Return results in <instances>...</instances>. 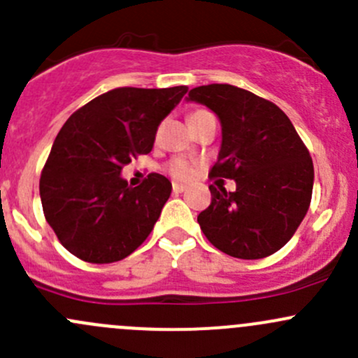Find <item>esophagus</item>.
<instances>
[{
    "label": "esophagus",
    "instance_id": "34e87169",
    "mask_svg": "<svg viewBox=\"0 0 358 358\" xmlns=\"http://www.w3.org/2000/svg\"><path fill=\"white\" fill-rule=\"evenodd\" d=\"M185 189H187V187L183 185V183H173V192H175V194L183 192Z\"/></svg>",
    "mask_w": 358,
    "mask_h": 358
}]
</instances>
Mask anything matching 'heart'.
Here are the masks:
<instances>
[{
  "instance_id": "1",
  "label": "heart",
  "mask_w": 358,
  "mask_h": 358,
  "mask_svg": "<svg viewBox=\"0 0 358 358\" xmlns=\"http://www.w3.org/2000/svg\"><path fill=\"white\" fill-rule=\"evenodd\" d=\"M204 112L206 110L192 112V114L189 115V121L192 117H196V115L204 114ZM168 171H169V175L173 176V178L187 180V178H190L194 173H196V164H194V162H190L189 159H185V157H175V159H171V161H169Z\"/></svg>"
}]
</instances>
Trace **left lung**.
<instances>
[{
	"instance_id": "left-lung-1",
	"label": "left lung",
	"mask_w": 358,
	"mask_h": 358,
	"mask_svg": "<svg viewBox=\"0 0 358 358\" xmlns=\"http://www.w3.org/2000/svg\"><path fill=\"white\" fill-rule=\"evenodd\" d=\"M218 115L222 147L211 176L237 189L209 187L211 204L197 222L209 243L241 259L279 251L294 236L312 201L313 162L286 114L268 100L232 85L190 90Z\"/></svg>"
}]
</instances>
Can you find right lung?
I'll return each instance as SVG.
<instances>
[{"mask_svg": "<svg viewBox=\"0 0 358 358\" xmlns=\"http://www.w3.org/2000/svg\"><path fill=\"white\" fill-rule=\"evenodd\" d=\"M187 90L115 88L67 119L43 168L39 196L46 222L69 252L112 263L149 237L171 182L150 173L142 185L129 187L121 171L152 150L159 124Z\"/></svg>", "mask_w": 358, "mask_h": 358, "instance_id": "right-lung-1", "label": "right lung"}]
</instances>
